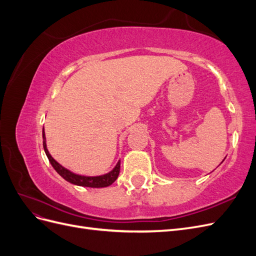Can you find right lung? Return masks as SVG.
I'll return each instance as SVG.
<instances>
[{"label": "right lung", "mask_w": 256, "mask_h": 256, "mask_svg": "<svg viewBox=\"0 0 256 256\" xmlns=\"http://www.w3.org/2000/svg\"><path fill=\"white\" fill-rule=\"evenodd\" d=\"M42 140H44L42 141L44 150L46 154H47V157L50 161L51 166L68 182L76 184V186H82V187L104 188V187H108V186L112 184L116 180H118V174H120V160H118V164L115 166V168L112 170L111 172L106 173L104 175L84 176V175L74 174L72 171H69V170L65 168L64 166H62L58 161L53 159V157L51 156L48 148H47V144H46V136H44V128H42Z\"/></svg>", "instance_id": "obj_1"}]
</instances>
